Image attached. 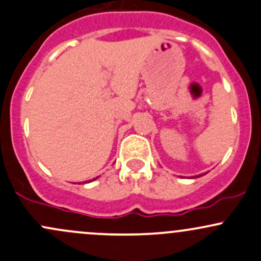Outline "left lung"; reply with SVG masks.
<instances>
[{
	"instance_id": "8db88e82",
	"label": "left lung",
	"mask_w": 261,
	"mask_h": 261,
	"mask_svg": "<svg viewBox=\"0 0 261 261\" xmlns=\"http://www.w3.org/2000/svg\"><path fill=\"white\" fill-rule=\"evenodd\" d=\"M195 177H200V176H195ZM190 179H194V177H190Z\"/></svg>"
}]
</instances>
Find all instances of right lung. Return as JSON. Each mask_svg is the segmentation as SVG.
<instances>
[{"label": "right lung", "instance_id": "right-lung-1", "mask_svg": "<svg viewBox=\"0 0 261 261\" xmlns=\"http://www.w3.org/2000/svg\"><path fill=\"white\" fill-rule=\"evenodd\" d=\"M96 179H97V177H96ZM94 180H95V179H94ZM89 182H90V181H89Z\"/></svg>", "mask_w": 261, "mask_h": 261}]
</instances>
